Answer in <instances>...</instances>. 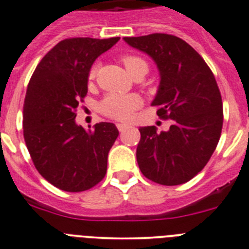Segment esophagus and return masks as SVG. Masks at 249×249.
Masks as SVG:
<instances>
[{
  "instance_id": "obj_1",
  "label": "esophagus",
  "mask_w": 249,
  "mask_h": 249,
  "mask_svg": "<svg viewBox=\"0 0 249 249\" xmlns=\"http://www.w3.org/2000/svg\"><path fill=\"white\" fill-rule=\"evenodd\" d=\"M116 127H118V130H119L120 133H123V131H125L126 129H129V125L126 124H116Z\"/></svg>"
}]
</instances>
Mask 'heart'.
<instances>
[{"label":"heart","mask_w":249,"mask_h":249,"mask_svg":"<svg viewBox=\"0 0 249 249\" xmlns=\"http://www.w3.org/2000/svg\"><path fill=\"white\" fill-rule=\"evenodd\" d=\"M125 69L130 74L135 77L139 74H146L149 71L147 62L144 58L135 54H125L120 58ZM98 66L94 64L88 71V79L94 80L97 77ZM141 100L134 94H116L110 93L100 100L98 108L103 115L115 120H129L133 116L134 111L140 107Z\"/></svg>","instance_id":"1"}]
</instances>
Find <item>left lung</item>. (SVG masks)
Instances as JSON below:
<instances>
[{
	"instance_id": "left-lung-1",
	"label": "left lung",
	"mask_w": 249,
	"mask_h": 249,
	"mask_svg": "<svg viewBox=\"0 0 249 249\" xmlns=\"http://www.w3.org/2000/svg\"><path fill=\"white\" fill-rule=\"evenodd\" d=\"M147 53L160 71V87L152 102L160 119H171L167 131L140 127L136 149L145 178L165 186L195 178L211 159L223 125L222 98L203 58L183 39L166 33L124 37Z\"/></svg>"
}]
</instances>
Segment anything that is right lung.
Returning a JSON list of instances; mask_svg holds the SVG:
<instances>
[{"mask_svg":"<svg viewBox=\"0 0 249 249\" xmlns=\"http://www.w3.org/2000/svg\"><path fill=\"white\" fill-rule=\"evenodd\" d=\"M119 39L78 37L60 41L42 58L27 87V149L37 171L63 191H86L107 174L109 150L119 131L111 123H99L87 131L74 119L88 93L91 64Z\"/></svg>","mask_w":249,"mask_h":249,"instance_id":"add662e5","label":"right lung"}]
</instances>
